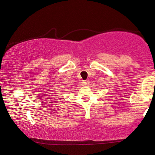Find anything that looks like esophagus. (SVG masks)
Returning a JSON list of instances; mask_svg holds the SVG:
<instances>
[{"mask_svg": "<svg viewBox=\"0 0 155 155\" xmlns=\"http://www.w3.org/2000/svg\"><path fill=\"white\" fill-rule=\"evenodd\" d=\"M87 81H82V82H81L82 85L85 86V85H87Z\"/></svg>", "mask_w": 155, "mask_h": 155, "instance_id": "34e87169", "label": "esophagus"}]
</instances>
